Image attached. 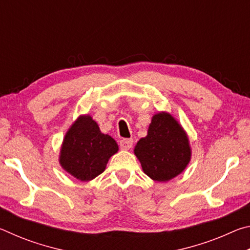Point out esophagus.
Listing matches in <instances>:
<instances>
[{
    "label": "esophagus",
    "mask_w": 250,
    "mask_h": 250,
    "mask_svg": "<svg viewBox=\"0 0 250 250\" xmlns=\"http://www.w3.org/2000/svg\"><path fill=\"white\" fill-rule=\"evenodd\" d=\"M133 146L132 139H122L120 141V147L122 150H130Z\"/></svg>",
    "instance_id": "obj_1"
}]
</instances>
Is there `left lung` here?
<instances>
[{
	"label": "left lung",
	"mask_w": 250,
	"mask_h": 250,
	"mask_svg": "<svg viewBox=\"0 0 250 250\" xmlns=\"http://www.w3.org/2000/svg\"><path fill=\"white\" fill-rule=\"evenodd\" d=\"M143 172L155 182L174 179L192 158L188 135L171 113L161 111L152 117L146 137L134 146Z\"/></svg>",
	"instance_id": "obj_1"
}]
</instances>
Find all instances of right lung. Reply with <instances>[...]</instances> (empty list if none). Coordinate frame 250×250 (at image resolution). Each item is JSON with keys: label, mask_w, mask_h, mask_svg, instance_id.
<instances>
[{"label": "right lung", "mask_w": 250, "mask_h": 250, "mask_svg": "<svg viewBox=\"0 0 250 250\" xmlns=\"http://www.w3.org/2000/svg\"><path fill=\"white\" fill-rule=\"evenodd\" d=\"M119 146L116 140L100 131L90 115H80L69 126L59 152V164L82 182L94 180L107 167Z\"/></svg>", "instance_id": "add662e5"}]
</instances>
